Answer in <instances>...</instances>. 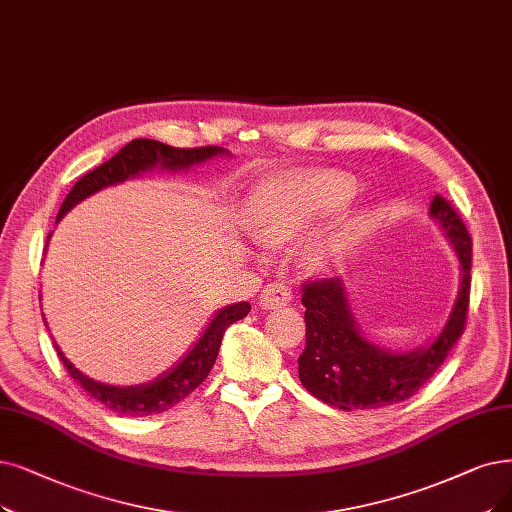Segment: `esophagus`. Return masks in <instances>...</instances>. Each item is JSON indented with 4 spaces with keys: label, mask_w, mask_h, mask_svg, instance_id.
<instances>
[{
    "label": "esophagus",
    "mask_w": 512,
    "mask_h": 512,
    "mask_svg": "<svg viewBox=\"0 0 512 512\" xmlns=\"http://www.w3.org/2000/svg\"><path fill=\"white\" fill-rule=\"evenodd\" d=\"M288 302H292V290L279 281L269 283L258 296V304L262 309H279V306H285Z\"/></svg>",
    "instance_id": "34e87169"
}]
</instances>
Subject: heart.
I'll use <instances>...</instances> for the list:
<instances>
[{"label": "heart", "mask_w": 512, "mask_h": 512, "mask_svg": "<svg viewBox=\"0 0 512 512\" xmlns=\"http://www.w3.org/2000/svg\"><path fill=\"white\" fill-rule=\"evenodd\" d=\"M351 195L353 185L346 178L267 182L254 193L245 224L256 241L277 245L304 233L323 214L342 208ZM351 241L353 233L349 229L323 233L306 243L304 258L315 269L327 267L349 250Z\"/></svg>", "instance_id": "1"}]
</instances>
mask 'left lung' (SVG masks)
I'll return each mask as SVG.
<instances>
[{"instance_id": "obj_1", "label": "left lung", "mask_w": 512, "mask_h": 512, "mask_svg": "<svg viewBox=\"0 0 512 512\" xmlns=\"http://www.w3.org/2000/svg\"><path fill=\"white\" fill-rule=\"evenodd\" d=\"M460 260V288L443 330L424 349L391 353L367 340L359 330L340 277L302 285L306 344L298 357L302 386L338 410H378L410 399L431 378L464 332L473 241L458 212L441 195L428 210Z\"/></svg>"}]
</instances>
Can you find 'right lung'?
<instances>
[{
  "mask_svg": "<svg viewBox=\"0 0 512 512\" xmlns=\"http://www.w3.org/2000/svg\"><path fill=\"white\" fill-rule=\"evenodd\" d=\"M229 151L222 147H197V149H176L170 145H163L159 140L151 138H136L121 149L115 157L102 163L96 170L88 172L84 178L75 182V187L69 191L63 206L58 210L56 222L63 218L73 206L86 197L94 195L96 191H102L107 187L119 185V182H126L128 178L140 176L142 172H149L153 168L159 170H189L197 163L208 161L218 155H227ZM250 313V302H237L229 304L220 309L206 332L201 334L193 349L176 363L170 372L155 378L149 384H138V386H111L102 384L92 378H88L84 372H79L77 367L63 355V351L56 346V353L60 361L65 363L67 372L71 378L84 388V391L107 405L109 410L121 416H149V414H161L170 410L172 405L191 395L195 388L208 378L210 370L214 367V361L218 357V349L224 332L227 327L245 315Z\"/></svg>",
  "mask_w": 512,
  "mask_h": 512,
  "instance_id": "obj_1",
  "label": "right lung"
}]
</instances>
